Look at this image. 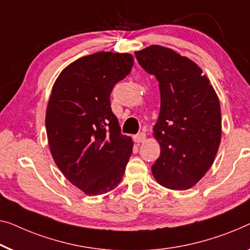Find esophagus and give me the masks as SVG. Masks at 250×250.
I'll return each instance as SVG.
<instances>
[{"label":"esophagus","instance_id":"esophagus-1","mask_svg":"<svg viewBox=\"0 0 250 250\" xmlns=\"http://www.w3.org/2000/svg\"><path fill=\"white\" fill-rule=\"evenodd\" d=\"M133 139L136 143H143L146 139V135L144 133H139V134H136V135H134Z\"/></svg>","mask_w":250,"mask_h":250}]
</instances>
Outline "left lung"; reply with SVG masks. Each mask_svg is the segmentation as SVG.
I'll return each mask as SVG.
<instances>
[{"mask_svg": "<svg viewBox=\"0 0 250 250\" xmlns=\"http://www.w3.org/2000/svg\"><path fill=\"white\" fill-rule=\"evenodd\" d=\"M135 56L159 82L161 106L153 127L160 157L152 175L161 186L189 189L211 168L221 142L219 97L198 65L167 47L151 45Z\"/></svg>", "mask_w": 250, "mask_h": 250, "instance_id": "1", "label": "left lung"}]
</instances>
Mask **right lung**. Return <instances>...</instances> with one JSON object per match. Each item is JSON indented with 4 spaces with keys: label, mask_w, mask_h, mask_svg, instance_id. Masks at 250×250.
I'll return each instance as SVG.
<instances>
[{
    "label": "right lung",
    "mask_w": 250,
    "mask_h": 250,
    "mask_svg": "<svg viewBox=\"0 0 250 250\" xmlns=\"http://www.w3.org/2000/svg\"><path fill=\"white\" fill-rule=\"evenodd\" d=\"M131 54L99 52L68 64L57 77L46 109V132L55 164L86 195L121 183L133 141L121 134L110 92L132 70Z\"/></svg>",
    "instance_id": "obj_1"
}]
</instances>
